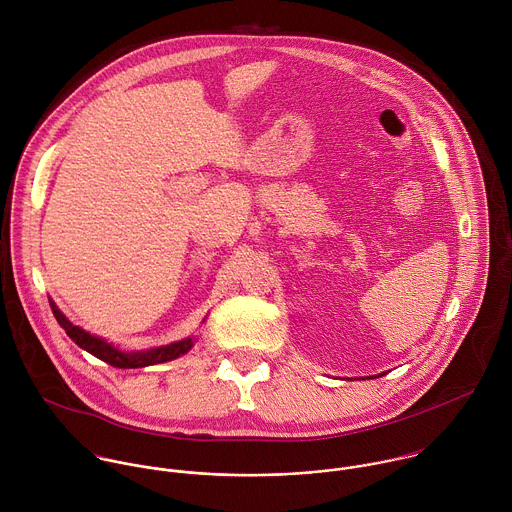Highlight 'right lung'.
I'll return each mask as SVG.
<instances>
[{"mask_svg":"<svg viewBox=\"0 0 512 512\" xmlns=\"http://www.w3.org/2000/svg\"><path fill=\"white\" fill-rule=\"evenodd\" d=\"M49 305H51V311H53L57 323L65 329L67 337L75 345H79L81 349H85L93 357H97L103 363H107L111 367H117V369H139V367H149V365H157V363H167V361H173V359L185 355L195 343V339L187 337L183 341H177V343H171V345H165V347L127 353V351H121L115 345L107 343L105 339L95 337V335L83 331L81 327L73 325L71 321H67V317L55 307V303L51 299H49Z\"/></svg>","mask_w":512,"mask_h":512,"instance_id":"obj_1","label":"right lung"}]
</instances>
